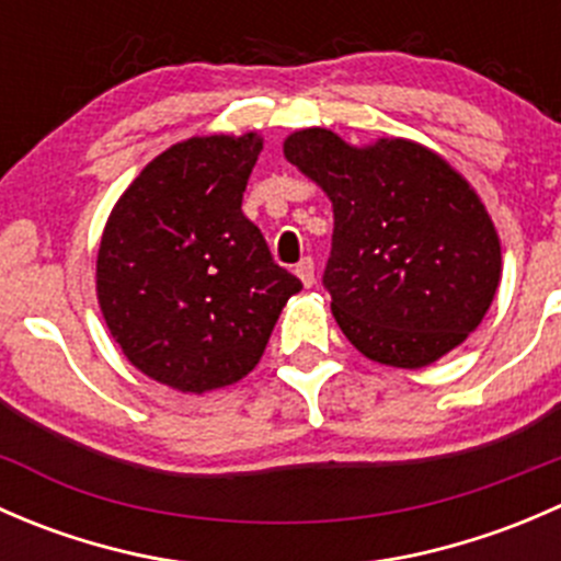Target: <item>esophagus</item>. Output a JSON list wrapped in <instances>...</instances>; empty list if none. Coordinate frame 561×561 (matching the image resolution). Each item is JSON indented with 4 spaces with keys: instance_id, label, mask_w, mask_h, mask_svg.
I'll list each match as a JSON object with an SVG mask.
<instances>
[{
    "instance_id": "1",
    "label": "esophagus",
    "mask_w": 561,
    "mask_h": 561,
    "mask_svg": "<svg viewBox=\"0 0 561 561\" xmlns=\"http://www.w3.org/2000/svg\"><path fill=\"white\" fill-rule=\"evenodd\" d=\"M296 274H298V279L304 282V285L312 287L314 285V260L312 257H304L301 263L296 265Z\"/></svg>"
}]
</instances>
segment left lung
<instances>
[{
    "label": "left lung",
    "instance_id": "1",
    "mask_svg": "<svg viewBox=\"0 0 561 561\" xmlns=\"http://www.w3.org/2000/svg\"><path fill=\"white\" fill-rule=\"evenodd\" d=\"M285 157L333 203L322 287L355 350L417 369L480 325L500 285V239L443 157L401 138L353 149L320 127L290 135Z\"/></svg>",
    "mask_w": 561,
    "mask_h": 561
}]
</instances>
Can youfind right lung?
<instances>
[{"label": "right lung", "instance_id": "obj_1", "mask_svg": "<svg viewBox=\"0 0 561 561\" xmlns=\"http://www.w3.org/2000/svg\"><path fill=\"white\" fill-rule=\"evenodd\" d=\"M263 140L211 135L162 151L118 197L98 254V298L122 353L184 393L254 369L301 279L241 211Z\"/></svg>", "mask_w": 561, "mask_h": 561}]
</instances>
